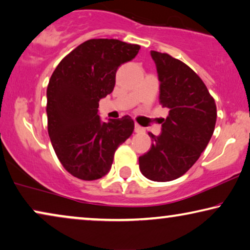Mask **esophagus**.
<instances>
[{"instance_id": "obj_1", "label": "esophagus", "mask_w": 250, "mask_h": 250, "mask_svg": "<svg viewBox=\"0 0 250 250\" xmlns=\"http://www.w3.org/2000/svg\"><path fill=\"white\" fill-rule=\"evenodd\" d=\"M145 131V129L143 128L142 125H135V132H144Z\"/></svg>"}]
</instances>
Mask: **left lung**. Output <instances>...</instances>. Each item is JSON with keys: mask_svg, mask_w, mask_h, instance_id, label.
<instances>
[{"mask_svg": "<svg viewBox=\"0 0 250 250\" xmlns=\"http://www.w3.org/2000/svg\"><path fill=\"white\" fill-rule=\"evenodd\" d=\"M160 80V102L168 110L152 147L139 156L143 175L165 182L184 175L206 148L216 122V105L203 80L187 64L150 51Z\"/></svg>", "mask_w": 250, "mask_h": 250, "instance_id": "left-lung-1", "label": "left lung"}]
</instances>
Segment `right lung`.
<instances>
[{"instance_id": "1", "label": "right lung", "mask_w": 250, "mask_h": 250, "mask_svg": "<svg viewBox=\"0 0 250 250\" xmlns=\"http://www.w3.org/2000/svg\"><path fill=\"white\" fill-rule=\"evenodd\" d=\"M140 46L119 40H89L59 63L47 86V129L63 167L82 180L111 170L114 153L135 128L129 115L102 121L98 102L113 91L115 73Z\"/></svg>"}]
</instances>
